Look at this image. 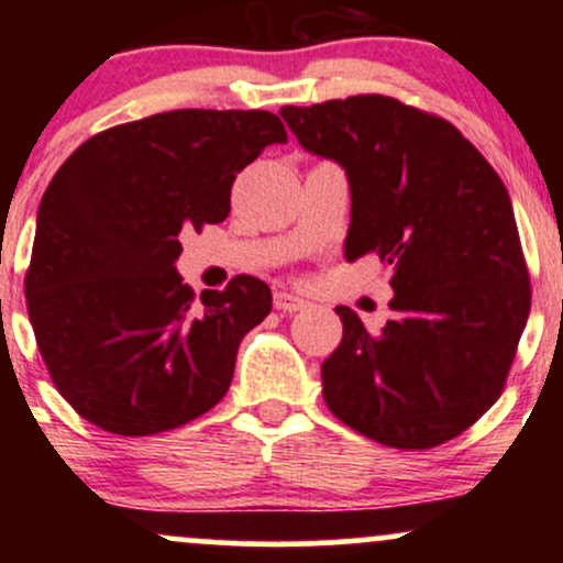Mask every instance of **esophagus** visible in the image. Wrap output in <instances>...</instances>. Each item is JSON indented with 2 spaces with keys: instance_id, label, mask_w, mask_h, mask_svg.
Segmentation results:
<instances>
[{
  "instance_id": "34e87169",
  "label": "esophagus",
  "mask_w": 563,
  "mask_h": 563,
  "mask_svg": "<svg viewBox=\"0 0 563 563\" xmlns=\"http://www.w3.org/2000/svg\"><path fill=\"white\" fill-rule=\"evenodd\" d=\"M275 309H277V312L294 314V312H301V309H307V301L299 299V296H294V294H286V290H277V294H275Z\"/></svg>"
}]
</instances>
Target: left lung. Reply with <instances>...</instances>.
<instances>
[{
  "label": "left lung",
  "mask_w": 563,
  "mask_h": 563,
  "mask_svg": "<svg viewBox=\"0 0 563 563\" xmlns=\"http://www.w3.org/2000/svg\"><path fill=\"white\" fill-rule=\"evenodd\" d=\"M280 115L303 151L346 172V262L376 254L391 269L378 333L335 307L344 335L322 363L325 405L397 450L463 434L500 397L532 303L506 185L450 121L394 97Z\"/></svg>",
  "instance_id": "1"
}]
</instances>
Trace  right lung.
<instances>
[{"label":"right lung","instance_id":"add662e5","mask_svg":"<svg viewBox=\"0 0 563 563\" xmlns=\"http://www.w3.org/2000/svg\"><path fill=\"white\" fill-rule=\"evenodd\" d=\"M286 126L269 111H169L106 129L44 190L25 303L55 389L89 423L151 437L230 389L241 339L273 294L238 275L196 299L179 232L230 214L235 174Z\"/></svg>","mask_w":563,"mask_h":563}]
</instances>
